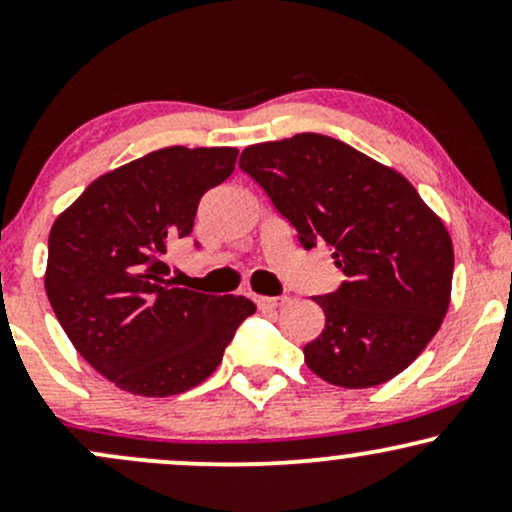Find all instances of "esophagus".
<instances>
[{"label":"esophagus","instance_id":"obj_1","mask_svg":"<svg viewBox=\"0 0 512 512\" xmlns=\"http://www.w3.org/2000/svg\"><path fill=\"white\" fill-rule=\"evenodd\" d=\"M255 303L260 305V310H276V308H281V305L289 303V298L286 296H257Z\"/></svg>","mask_w":512,"mask_h":512}]
</instances>
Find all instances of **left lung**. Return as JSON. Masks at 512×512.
Masks as SVG:
<instances>
[{"label": "left lung", "instance_id": "obj_1", "mask_svg": "<svg viewBox=\"0 0 512 512\" xmlns=\"http://www.w3.org/2000/svg\"><path fill=\"white\" fill-rule=\"evenodd\" d=\"M238 166L301 248L325 245L346 276L313 298L325 330L305 344L308 368L356 390L402 373L448 313L455 255L443 221L407 178L325 134L248 146Z\"/></svg>", "mask_w": 512, "mask_h": 512}]
</instances>
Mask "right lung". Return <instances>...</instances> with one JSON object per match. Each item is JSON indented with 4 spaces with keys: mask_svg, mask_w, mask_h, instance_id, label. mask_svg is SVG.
<instances>
[{
    "mask_svg": "<svg viewBox=\"0 0 512 512\" xmlns=\"http://www.w3.org/2000/svg\"><path fill=\"white\" fill-rule=\"evenodd\" d=\"M236 158L231 146L151 151L93 180L52 223V310L76 351L120 390H192L257 310L243 296L180 289L166 264L168 245L190 236L199 199L233 173Z\"/></svg>",
    "mask_w": 512,
    "mask_h": 512,
    "instance_id": "1",
    "label": "right lung"
}]
</instances>
